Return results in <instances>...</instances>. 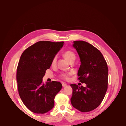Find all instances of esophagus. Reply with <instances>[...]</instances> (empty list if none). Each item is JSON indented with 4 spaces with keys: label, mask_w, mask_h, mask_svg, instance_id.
Wrapping results in <instances>:
<instances>
[{
    "label": "esophagus",
    "mask_w": 126,
    "mask_h": 126,
    "mask_svg": "<svg viewBox=\"0 0 126 126\" xmlns=\"http://www.w3.org/2000/svg\"><path fill=\"white\" fill-rule=\"evenodd\" d=\"M67 85L66 84V83H62V86H63V87H66Z\"/></svg>",
    "instance_id": "obj_1"
}]
</instances>
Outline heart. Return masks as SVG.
I'll list each match as a JSON object with an SVG mask.
<instances>
[{
	"label": "heart",
	"mask_w": 126,
	"mask_h": 126,
	"mask_svg": "<svg viewBox=\"0 0 126 126\" xmlns=\"http://www.w3.org/2000/svg\"><path fill=\"white\" fill-rule=\"evenodd\" d=\"M63 56L69 63L74 61L76 59V55L75 53L70 50H67L63 53ZM57 63V56H55L52 59L51 62V65L52 66H55ZM72 75L71 72H68L66 73H62L60 75V77L64 80H68L69 79V76Z\"/></svg>",
	"instance_id": "b5f03b06"
}]
</instances>
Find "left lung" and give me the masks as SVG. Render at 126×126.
Masks as SVG:
<instances>
[{"label":"left lung","mask_w":126,"mask_h":126,"mask_svg":"<svg viewBox=\"0 0 126 126\" xmlns=\"http://www.w3.org/2000/svg\"><path fill=\"white\" fill-rule=\"evenodd\" d=\"M73 46L80 58L78 79L86 87L71 84L73 92L71 103L83 112H89L99 106L108 89V68L101 52L85 41H74Z\"/></svg>","instance_id":"8db88e82"}]
</instances>
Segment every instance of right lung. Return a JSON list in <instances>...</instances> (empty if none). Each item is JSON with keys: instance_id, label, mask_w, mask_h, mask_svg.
Wrapping results in <instances>:
<instances>
[{"instance_id": "1", "label": "right lung", "mask_w": 126, "mask_h": 126, "mask_svg": "<svg viewBox=\"0 0 126 126\" xmlns=\"http://www.w3.org/2000/svg\"><path fill=\"white\" fill-rule=\"evenodd\" d=\"M63 41H40L22 52L17 68L18 93L24 104L36 113H45L54 106L56 95L62 88L60 82H43L46 70Z\"/></svg>"}]
</instances>
